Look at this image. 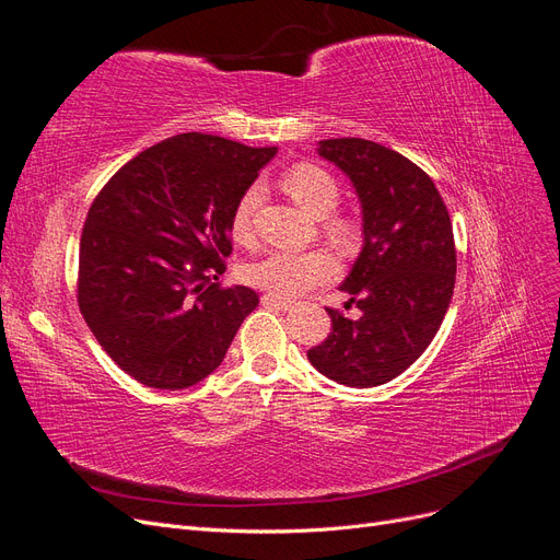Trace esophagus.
<instances>
[{
  "instance_id": "obj_1",
  "label": "esophagus",
  "mask_w": 560,
  "mask_h": 560,
  "mask_svg": "<svg viewBox=\"0 0 560 560\" xmlns=\"http://www.w3.org/2000/svg\"><path fill=\"white\" fill-rule=\"evenodd\" d=\"M261 303H264L266 308H278V311H290V308H292V301L273 296V294H264V296H261Z\"/></svg>"
}]
</instances>
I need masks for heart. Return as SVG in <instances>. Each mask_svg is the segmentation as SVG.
Segmentation results:
<instances>
[{
  "instance_id": "heart-1",
  "label": "heart",
  "mask_w": 560,
  "mask_h": 560,
  "mask_svg": "<svg viewBox=\"0 0 560 560\" xmlns=\"http://www.w3.org/2000/svg\"><path fill=\"white\" fill-rule=\"evenodd\" d=\"M282 186L299 206L313 217L325 220V231L336 243H350L354 226L348 219L329 217L336 212L341 202V186L336 177L315 163H299L282 177ZM261 200L259 186L249 189L238 198L231 212V235L235 243L252 245L254 243V212ZM338 270L336 259L327 249L311 252H270L266 257L249 261L243 268V278L247 284L257 287L273 296L292 299L303 292L313 290L317 284L329 282Z\"/></svg>"
}]
</instances>
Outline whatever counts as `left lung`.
<instances>
[{"label":"left lung","instance_id":"obj_1","mask_svg":"<svg viewBox=\"0 0 560 560\" xmlns=\"http://www.w3.org/2000/svg\"><path fill=\"white\" fill-rule=\"evenodd\" d=\"M317 154L350 177L364 245L343 280L360 319L327 308L331 331L311 364L350 387H376L409 369L442 327L455 287L451 217L416 163L362 138L322 140Z\"/></svg>","mask_w":560,"mask_h":560}]
</instances>
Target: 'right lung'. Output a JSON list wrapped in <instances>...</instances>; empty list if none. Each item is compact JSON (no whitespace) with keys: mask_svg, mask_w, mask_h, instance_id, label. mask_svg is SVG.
<instances>
[{"mask_svg":"<svg viewBox=\"0 0 560 560\" xmlns=\"http://www.w3.org/2000/svg\"><path fill=\"white\" fill-rule=\"evenodd\" d=\"M278 154L182 132L128 161L93 200L79 247V308L97 343L147 387L210 376L257 308L249 287H222L231 212Z\"/></svg>","mask_w":560,"mask_h":560,"instance_id":"obj_1","label":"right lung"}]
</instances>
